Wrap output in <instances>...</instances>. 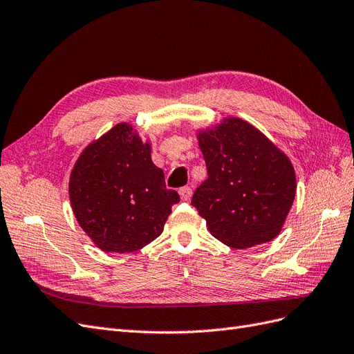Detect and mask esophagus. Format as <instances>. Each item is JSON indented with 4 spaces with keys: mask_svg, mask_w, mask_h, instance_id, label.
Masks as SVG:
<instances>
[{
    "mask_svg": "<svg viewBox=\"0 0 354 354\" xmlns=\"http://www.w3.org/2000/svg\"><path fill=\"white\" fill-rule=\"evenodd\" d=\"M178 195H180L181 201H189V199L192 198V189H190L189 186L181 187V189L178 190Z\"/></svg>",
    "mask_w": 354,
    "mask_h": 354,
    "instance_id": "obj_1",
    "label": "esophagus"
}]
</instances>
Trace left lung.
<instances>
[{
	"instance_id": "left-lung-1",
	"label": "left lung",
	"mask_w": 354,
	"mask_h": 354,
	"mask_svg": "<svg viewBox=\"0 0 354 354\" xmlns=\"http://www.w3.org/2000/svg\"><path fill=\"white\" fill-rule=\"evenodd\" d=\"M208 178L192 198L214 238L251 248L281 233L297 192L291 159L238 116L196 131Z\"/></svg>"
}]
</instances>
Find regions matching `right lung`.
Listing matches in <instances>:
<instances>
[{"label":"right lung","mask_w":354,"mask_h":354,"mask_svg":"<svg viewBox=\"0 0 354 354\" xmlns=\"http://www.w3.org/2000/svg\"><path fill=\"white\" fill-rule=\"evenodd\" d=\"M151 142L120 122L95 138L75 162L69 199L81 229L104 252H134L164 230L180 201L152 162Z\"/></svg>","instance_id":"right-lung-1"}]
</instances>
